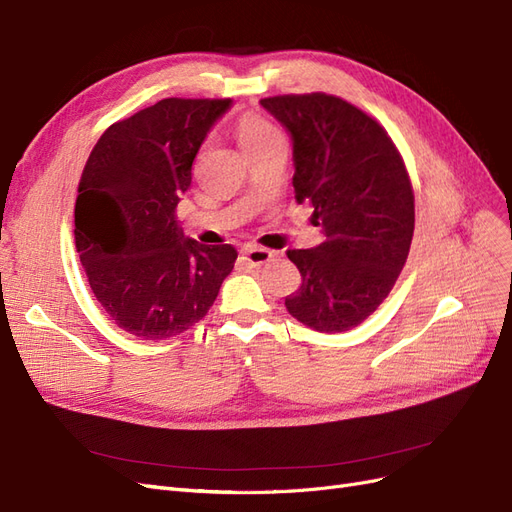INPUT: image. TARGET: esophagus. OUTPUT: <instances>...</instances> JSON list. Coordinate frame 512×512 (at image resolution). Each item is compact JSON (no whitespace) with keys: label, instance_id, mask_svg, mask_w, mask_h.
Returning a JSON list of instances; mask_svg holds the SVG:
<instances>
[{"label":"esophagus","instance_id":"obj_1","mask_svg":"<svg viewBox=\"0 0 512 512\" xmlns=\"http://www.w3.org/2000/svg\"><path fill=\"white\" fill-rule=\"evenodd\" d=\"M242 255H244V259L251 263V266H263V263H268L272 257H274V253L272 251H268V249H261V246H244V251H242Z\"/></svg>","mask_w":512,"mask_h":512}]
</instances>
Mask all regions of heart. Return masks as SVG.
<instances>
[{
    "label": "heart",
    "mask_w": 512,
    "mask_h": 512,
    "mask_svg": "<svg viewBox=\"0 0 512 512\" xmlns=\"http://www.w3.org/2000/svg\"><path fill=\"white\" fill-rule=\"evenodd\" d=\"M280 140H283V134L268 119L257 117V114H246L238 123V142L244 155Z\"/></svg>",
    "instance_id": "b5f03b06"
}]
</instances>
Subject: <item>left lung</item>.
Here are the masks:
<instances>
[{
  "label": "left lung",
  "mask_w": 512,
  "mask_h": 512,
  "mask_svg": "<svg viewBox=\"0 0 512 512\" xmlns=\"http://www.w3.org/2000/svg\"><path fill=\"white\" fill-rule=\"evenodd\" d=\"M293 142V189L312 206L323 242L289 251L302 287L287 295L293 319L325 334L349 332L381 306L415 232V195L387 131L334 95L259 102Z\"/></svg>",
  "instance_id": "8db88e82"
}]
</instances>
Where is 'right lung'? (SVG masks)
Masks as SVG:
<instances>
[{"label": "right lung", "mask_w": 512, "mask_h": 512, "mask_svg": "<svg viewBox=\"0 0 512 512\" xmlns=\"http://www.w3.org/2000/svg\"><path fill=\"white\" fill-rule=\"evenodd\" d=\"M232 100L168 97L104 131L82 170L76 251L106 315L140 340H166L206 317L238 257L183 234L176 206L193 159Z\"/></svg>", "instance_id": "right-lung-1"}]
</instances>
